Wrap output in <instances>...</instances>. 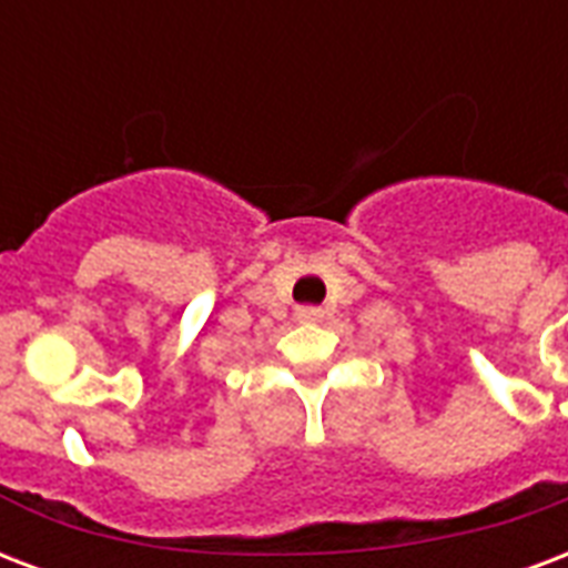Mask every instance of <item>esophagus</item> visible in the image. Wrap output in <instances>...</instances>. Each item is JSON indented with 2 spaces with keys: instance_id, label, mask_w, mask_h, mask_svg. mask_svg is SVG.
Masks as SVG:
<instances>
[{
  "instance_id": "34e87169",
  "label": "esophagus",
  "mask_w": 568,
  "mask_h": 568,
  "mask_svg": "<svg viewBox=\"0 0 568 568\" xmlns=\"http://www.w3.org/2000/svg\"><path fill=\"white\" fill-rule=\"evenodd\" d=\"M297 322H322V310L318 306H297Z\"/></svg>"
}]
</instances>
